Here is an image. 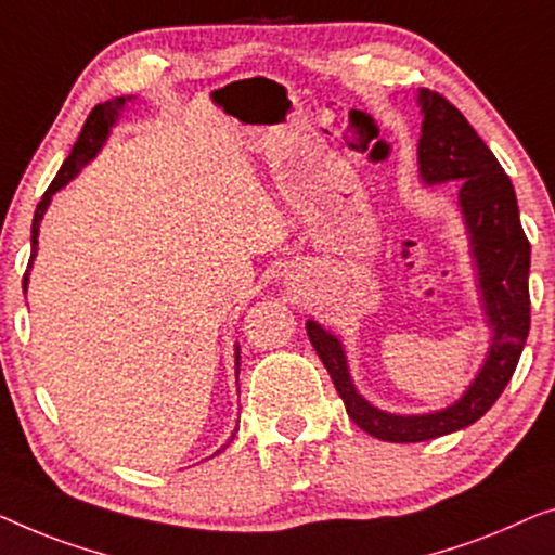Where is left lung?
I'll return each mask as SVG.
<instances>
[{
  "label": "left lung",
  "instance_id": "obj_1",
  "mask_svg": "<svg viewBox=\"0 0 555 555\" xmlns=\"http://www.w3.org/2000/svg\"><path fill=\"white\" fill-rule=\"evenodd\" d=\"M417 166L425 185L457 183V208L475 269L480 309L490 332L478 374L448 408L423 415H397L374 408L354 387L345 345L337 334L307 319V334L345 402L347 415L364 433L385 442H423L463 430L493 408L508 385L530 330V244L522 233L511 178L465 115L437 92H417Z\"/></svg>",
  "mask_w": 555,
  "mask_h": 555
}]
</instances>
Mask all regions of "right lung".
Instances as JSON below:
<instances>
[{"mask_svg": "<svg viewBox=\"0 0 555 555\" xmlns=\"http://www.w3.org/2000/svg\"><path fill=\"white\" fill-rule=\"evenodd\" d=\"M132 100H135V98L122 95V98H113V100H107V103H103V105L92 107V113L88 115V120H85V125H82L80 138H77V143L73 145V153L67 155V160L62 163L60 173L54 176V181L50 183V189L44 191L42 201L37 203V210H35V218H33V256H29V269H33V261H35V256H37L40 221L44 218V210H47V206H50L52 196L57 191L65 189V185L73 181V178L80 173V170L88 166V163L95 158L100 151H103V145L107 143V138H111V132H113L115 125H118L122 111L132 103ZM29 269H27L25 279H22V288H25V292H27V284H29ZM238 366H241V349L236 347V374H238ZM236 430H238V427H236ZM231 440H233V435H231ZM225 444H229V442H225ZM225 444H223V448H225ZM218 452H221V450H218Z\"/></svg>", "mask_w": 555, "mask_h": 555, "instance_id": "right-lung-1", "label": "right lung"}]
</instances>
